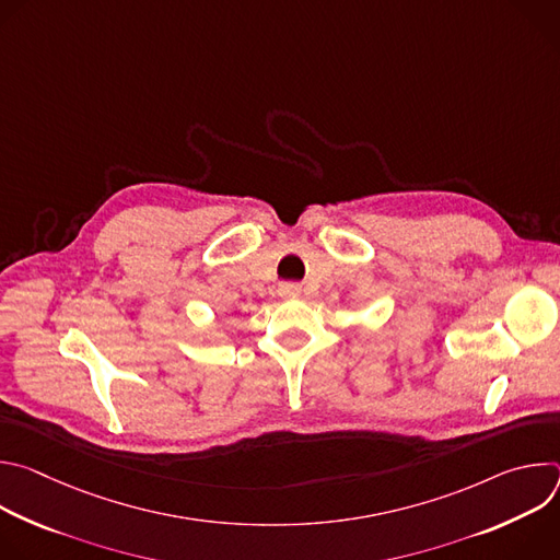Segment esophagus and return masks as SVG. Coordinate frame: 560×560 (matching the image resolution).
<instances>
[{
    "label": "esophagus",
    "mask_w": 560,
    "mask_h": 560,
    "mask_svg": "<svg viewBox=\"0 0 560 560\" xmlns=\"http://www.w3.org/2000/svg\"><path fill=\"white\" fill-rule=\"evenodd\" d=\"M279 292H281V296H296V294H301V285L299 283H281Z\"/></svg>",
    "instance_id": "34e87169"
}]
</instances>
